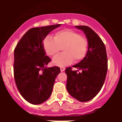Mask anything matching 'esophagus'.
<instances>
[{
  "label": "esophagus",
  "instance_id": "34e87169",
  "mask_svg": "<svg viewBox=\"0 0 122 122\" xmlns=\"http://www.w3.org/2000/svg\"><path fill=\"white\" fill-rule=\"evenodd\" d=\"M60 70H61V72H63L65 70V69L64 68V67H60Z\"/></svg>",
  "mask_w": 122,
  "mask_h": 122
}]
</instances>
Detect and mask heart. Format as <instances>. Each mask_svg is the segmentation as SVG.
<instances>
[{"instance_id":"1","label":"heart","mask_w":122,"mask_h":122,"mask_svg":"<svg viewBox=\"0 0 122 122\" xmlns=\"http://www.w3.org/2000/svg\"><path fill=\"white\" fill-rule=\"evenodd\" d=\"M86 38L71 29H64L56 32L53 40L46 37L43 40L42 47L46 54L51 57L58 55L60 50L63 53L53 59L52 63L58 66H64L74 61L78 63L84 58L87 50Z\"/></svg>"}]
</instances>
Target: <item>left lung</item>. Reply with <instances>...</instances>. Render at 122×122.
<instances>
[{"label":"left lung","instance_id":"obj_1","mask_svg":"<svg viewBox=\"0 0 122 122\" xmlns=\"http://www.w3.org/2000/svg\"><path fill=\"white\" fill-rule=\"evenodd\" d=\"M84 31L88 42L86 56L72 67L65 69L66 90L72 97L80 102L95 97L104 84L108 69V59L104 43L94 30L87 26H75ZM81 71V72L79 71Z\"/></svg>","mask_w":122,"mask_h":122}]
</instances>
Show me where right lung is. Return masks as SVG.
<instances>
[{
  "label": "right lung",
  "mask_w": 122,
  "mask_h": 122,
  "mask_svg": "<svg viewBox=\"0 0 122 122\" xmlns=\"http://www.w3.org/2000/svg\"><path fill=\"white\" fill-rule=\"evenodd\" d=\"M61 24L32 28L17 43L14 50V74L20 94L27 101L40 105L51 96L58 66L48 68L51 59L46 56L43 40Z\"/></svg>",
  "instance_id": "1"
}]
</instances>
